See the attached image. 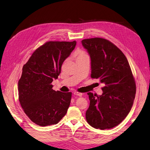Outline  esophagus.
I'll return each instance as SVG.
<instances>
[{"label": "esophagus", "instance_id": "esophagus-1", "mask_svg": "<svg viewBox=\"0 0 150 150\" xmlns=\"http://www.w3.org/2000/svg\"><path fill=\"white\" fill-rule=\"evenodd\" d=\"M74 95H76V96H82V93H79V92H74Z\"/></svg>", "mask_w": 150, "mask_h": 150}]
</instances>
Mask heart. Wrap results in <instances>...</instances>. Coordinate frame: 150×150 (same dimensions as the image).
Wrapping results in <instances>:
<instances>
[{
  "label": "heart",
  "mask_w": 150,
  "mask_h": 150,
  "mask_svg": "<svg viewBox=\"0 0 150 150\" xmlns=\"http://www.w3.org/2000/svg\"><path fill=\"white\" fill-rule=\"evenodd\" d=\"M76 59L81 57H84V56H86V55H87L83 51H76Z\"/></svg>",
  "instance_id": "obj_1"
}]
</instances>
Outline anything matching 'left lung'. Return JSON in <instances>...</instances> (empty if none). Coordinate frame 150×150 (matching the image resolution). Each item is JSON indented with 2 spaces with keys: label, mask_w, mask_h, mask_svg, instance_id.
Instances as JSON below:
<instances>
[{
  "label": "left lung",
  "mask_w": 150,
  "mask_h": 150,
  "mask_svg": "<svg viewBox=\"0 0 150 150\" xmlns=\"http://www.w3.org/2000/svg\"><path fill=\"white\" fill-rule=\"evenodd\" d=\"M81 43L90 55L91 77L105 85L100 96L88 93L90 103L86 119L95 129H112L132 109L136 93L134 77L125 55L110 41L95 38Z\"/></svg>",
  "instance_id": "obj_1"
}]
</instances>
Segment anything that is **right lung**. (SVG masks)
I'll use <instances>...</instances> for the list:
<instances>
[{
	"instance_id": "add662e5",
	"label": "right lung",
	"mask_w": 150,
	"mask_h": 150,
	"mask_svg": "<svg viewBox=\"0 0 150 150\" xmlns=\"http://www.w3.org/2000/svg\"><path fill=\"white\" fill-rule=\"evenodd\" d=\"M76 44L75 41L47 42L35 50L23 67L18 83L19 101L28 117L38 125L56 124L67 112L71 93L55 91L51 83L58 78Z\"/></svg>"
}]
</instances>
